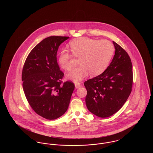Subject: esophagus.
I'll list each match as a JSON object with an SVG mask.
<instances>
[{"mask_svg":"<svg viewBox=\"0 0 153 153\" xmlns=\"http://www.w3.org/2000/svg\"><path fill=\"white\" fill-rule=\"evenodd\" d=\"M81 87V84L80 83H75V88L76 89Z\"/></svg>","mask_w":153,"mask_h":153,"instance_id":"1","label":"esophagus"}]
</instances>
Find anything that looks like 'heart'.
<instances>
[{
	"mask_svg": "<svg viewBox=\"0 0 153 153\" xmlns=\"http://www.w3.org/2000/svg\"><path fill=\"white\" fill-rule=\"evenodd\" d=\"M70 47L73 56L79 58V66L66 74L68 79L79 82L87 77L101 74L107 69L114 54L113 45L107 40L98 41L88 37H80L72 41ZM72 55L66 50L60 52L58 64L63 69L71 68Z\"/></svg>",
	"mask_w": 153,
	"mask_h": 153,
	"instance_id": "1",
	"label": "heart"
}]
</instances>
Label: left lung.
I'll use <instances>...</instances> for the list:
<instances>
[{
	"label": "left lung",
	"mask_w": 153,
	"mask_h": 153,
	"mask_svg": "<svg viewBox=\"0 0 153 153\" xmlns=\"http://www.w3.org/2000/svg\"><path fill=\"white\" fill-rule=\"evenodd\" d=\"M115 53L101 74L84 82L87 91L88 110L97 117H108L115 114L127 101L132 91V66L127 53L113 41Z\"/></svg>",
	"instance_id": "obj_1"
}]
</instances>
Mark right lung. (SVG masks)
<instances>
[{
  "label": "right lung",
  "instance_id": "add662e5",
  "mask_svg": "<svg viewBox=\"0 0 153 153\" xmlns=\"http://www.w3.org/2000/svg\"><path fill=\"white\" fill-rule=\"evenodd\" d=\"M69 38H46L30 51L23 68L26 97L36 114L46 119L54 120L65 113L74 89L71 81L62 84L64 73L57 61L58 47Z\"/></svg>",
  "mask_w": 153,
  "mask_h": 153
}]
</instances>
